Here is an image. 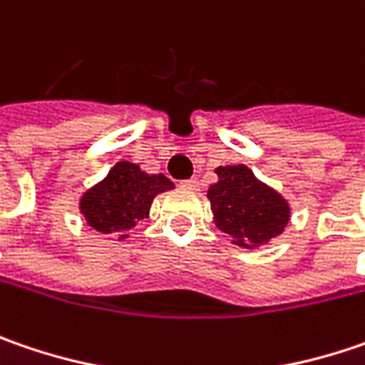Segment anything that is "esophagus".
I'll return each instance as SVG.
<instances>
[{
  "instance_id": "esophagus-1",
  "label": "esophagus",
  "mask_w": 365,
  "mask_h": 365,
  "mask_svg": "<svg viewBox=\"0 0 365 365\" xmlns=\"http://www.w3.org/2000/svg\"><path fill=\"white\" fill-rule=\"evenodd\" d=\"M180 185H182L185 189H191V191H197V189H199V180H197V178H189V180H182Z\"/></svg>"
}]
</instances>
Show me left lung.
Returning <instances> with one entry per match:
<instances>
[{"mask_svg": "<svg viewBox=\"0 0 365 365\" xmlns=\"http://www.w3.org/2000/svg\"><path fill=\"white\" fill-rule=\"evenodd\" d=\"M217 182L211 185L215 226L234 238V245L255 248L279 236L289 222V205L277 191L257 180L245 164L215 168Z\"/></svg>", "mask_w": 365, "mask_h": 365, "instance_id": "1", "label": "left lung"}]
</instances>
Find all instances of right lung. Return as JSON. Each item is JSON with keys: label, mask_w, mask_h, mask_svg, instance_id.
Here are the masks:
<instances>
[{"label": "right lung", "mask_w": 365, "mask_h": 365, "mask_svg": "<svg viewBox=\"0 0 365 365\" xmlns=\"http://www.w3.org/2000/svg\"><path fill=\"white\" fill-rule=\"evenodd\" d=\"M170 189L173 180L164 174H148L137 164L119 162L102 182L83 192L80 211L90 228L102 234L120 232L119 238H125V230L148 217L155 195Z\"/></svg>", "instance_id": "obj_1"}]
</instances>
